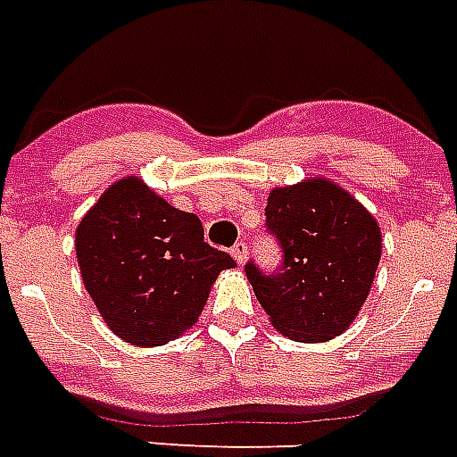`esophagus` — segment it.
I'll use <instances>...</instances> for the list:
<instances>
[{
	"label": "esophagus",
	"instance_id": "obj_1",
	"mask_svg": "<svg viewBox=\"0 0 457 457\" xmlns=\"http://www.w3.org/2000/svg\"><path fill=\"white\" fill-rule=\"evenodd\" d=\"M229 253H232V256H235L237 263H239V266H242L244 261H246V244H244V242H237L235 246H232V249H229Z\"/></svg>",
	"mask_w": 457,
	"mask_h": 457
}]
</instances>
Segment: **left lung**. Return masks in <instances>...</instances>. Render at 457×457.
I'll use <instances>...</instances> for the list:
<instances>
[{
	"label": "left lung",
	"instance_id": "left-lung-1",
	"mask_svg": "<svg viewBox=\"0 0 457 457\" xmlns=\"http://www.w3.org/2000/svg\"><path fill=\"white\" fill-rule=\"evenodd\" d=\"M266 229L280 266L246 261L256 299L280 333L321 343L360 313L381 259V229L347 191L323 179L270 191Z\"/></svg>",
	"mask_w": 457,
	"mask_h": 457
}]
</instances>
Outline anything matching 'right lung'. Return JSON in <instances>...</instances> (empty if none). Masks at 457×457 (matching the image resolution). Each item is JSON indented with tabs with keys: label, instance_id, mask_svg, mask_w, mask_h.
Here are the masks:
<instances>
[{
	"label": "right lung",
	"instance_id": "1",
	"mask_svg": "<svg viewBox=\"0 0 457 457\" xmlns=\"http://www.w3.org/2000/svg\"><path fill=\"white\" fill-rule=\"evenodd\" d=\"M86 290L107 326L134 345H165L196 323L211 285L237 266L204 242V225L136 177L104 191L76 232Z\"/></svg>",
	"mask_w": 457,
	"mask_h": 457
}]
</instances>
